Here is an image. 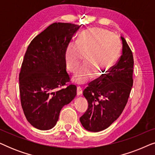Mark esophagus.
<instances>
[{"label": "esophagus", "mask_w": 155, "mask_h": 155, "mask_svg": "<svg viewBox=\"0 0 155 155\" xmlns=\"http://www.w3.org/2000/svg\"><path fill=\"white\" fill-rule=\"evenodd\" d=\"M82 94V89L80 86L77 87V94L81 95Z\"/></svg>", "instance_id": "esophagus-1"}]
</instances>
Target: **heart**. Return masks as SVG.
I'll return each instance as SVG.
<instances>
[{"label": "heart", "mask_w": 155, "mask_h": 155, "mask_svg": "<svg viewBox=\"0 0 155 155\" xmlns=\"http://www.w3.org/2000/svg\"><path fill=\"white\" fill-rule=\"evenodd\" d=\"M120 53L118 39L110 31L101 28L83 31L77 42L69 43L65 51V63L70 71L75 72L84 56L86 63L73 76V81L84 84L94 77L96 71H109L117 61Z\"/></svg>", "instance_id": "b5f03b06"}]
</instances>
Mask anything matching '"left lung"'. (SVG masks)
Wrapping results in <instances>:
<instances>
[{"instance_id":"obj_1","label":"left lung","mask_w":155,"mask_h":155,"mask_svg":"<svg viewBox=\"0 0 155 155\" xmlns=\"http://www.w3.org/2000/svg\"><path fill=\"white\" fill-rule=\"evenodd\" d=\"M122 54L117 63L83 91L88 109L80 118L86 130L99 132L109 127L122 114L133 87V56L121 37Z\"/></svg>"}]
</instances>
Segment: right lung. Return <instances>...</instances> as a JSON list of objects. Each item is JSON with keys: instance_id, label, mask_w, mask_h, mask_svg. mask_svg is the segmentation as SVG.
<instances>
[{"instance_id": "1", "label": "right lung", "mask_w": 155, "mask_h": 155, "mask_svg": "<svg viewBox=\"0 0 155 155\" xmlns=\"http://www.w3.org/2000/svg\"><path fill=\"white\" fill-rule=\"evenodd\" d=\"M80 27L53 23L34 38L25 54L19 74L21 105L28 122L39 130L52 128L63 106L77 94V87L67 84L65 51Z\"/></svg>"}]
</instances>
